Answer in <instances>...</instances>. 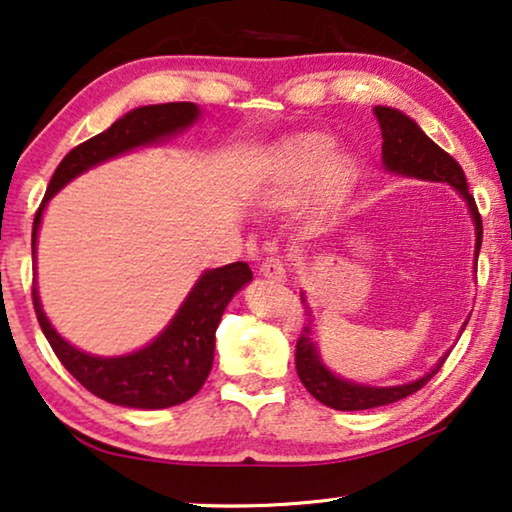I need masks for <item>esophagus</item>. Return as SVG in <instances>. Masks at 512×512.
<instances>
[{"label": "esophagus", "instance_id": "esophagus-1", "mask_svg": "<svg viewBox=\"0 0 512 512\" xmlns=\"http://www.w3.org/2000/svg\"><path fill=\"white\" fill-rule=\"evenodd\" d=\"M258 272H261V277L272 279V281H284L286 279V265L279 256L265 258L261 270H258Z\"/></svg>", "mask_w": 512, "mask_h": 512}]
</instances>
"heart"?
I'll use <instances>...</instances> for the list:
<instances>
[{"label": "heart", "instance_id": "obj_1", "mask_svg": "<svg viewBox=\"0 0 512 512\" xmlns=\"http://www.w3.org/2000/svg\"><path fill=\"white\" fill-rule=\"evenodd\" d=\"M337 140L321 131L291 136L270 154L265 196L288 198L305 194L321 184L325 198H337L355 177V159L346 152H335Z\"/></svg>", "mask_w": 512, "mask_h": 512}]
</instances>
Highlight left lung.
<instances>
[{
	"instance_id": "left-lung-1",
	"label": "left lung",
	"mask_w": 512,
	"mask_h": 512,
	"mask_svg": "<svg viewBox=\"0 0 512 512\" xmlns=\"http://www.w3.org/2000/svg\"><path fill=\"white\" fill-rule=\"evenodd\" d=\"M374 115L381 127V136H383L381 157H383V168L388 170V173L413 177V180H425V182H448L450 187L464 198V203L471 212L473 226H476V254H473V268H476L480 244H483V221H480L476 201H473V196L469 194V187H466L462 166H459L448 152H443L432 138H427V133L422 131L409 115H404L402 110L390 108V106H376ZM302 302H305L307 307L305 293H302ZM466 323L469 321H464L462 332L466 328ZM462 332H459V335H462ZM446 358L448 353L443 355V358L436 362L425 376H420L416 381L381 388V385H365V383L348 381V379H342V376H337L335 372H330L328 365H325L321 358L318 344L314 342L311 323L302 330L298 346H295V369H298L302 385L309 390L311 397L337 411H365V409H376V406L399 402V399L418 392L422 385L432 379V376L439 372Z\"/></svg>"
}]
</instances>
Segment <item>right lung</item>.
<instances>
[{"label":"right lung","mask_w":512,"mask_h":512,"mask_svg":"<svg viewBox=\"0 0 512 512\" xmlns=\"http://www.w3.org/2000/svg\"><path fill=\"white\" fill-rule=\"evenodd\" d=\"M198 120H201V108L196 103L180 101L140 106L122 115L99 136L73 147L57 166L34 217V261L41 217L50 198L59 189H64L73 177L83 175L85 170L99 166L103 161L138 150V147L159 145L175 138L177 133L187 131ZM251 277L254 274L247 263H231L224 268L205 270L166 328L147 346L124 355H92L80 351L53 328L43 311L36 281L32 298L43 335L73 379L110 404L150 411L187 402L203 388L214 362V332L219 328L228 302L244 284H249Z\"/></svg>","instance_id":"1"}]
</instances>
